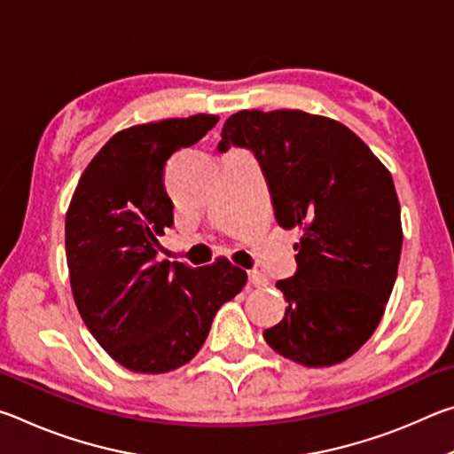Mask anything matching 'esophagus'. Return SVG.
I'll use <instances>...</instances> for the list:
<instances>
[{
	"instance_id": "1",
	"label": "esophagus",
	"mask_w": 454,
	"mask_h": 454,
	"mask_svg": "<svg viewBox=\"0 0 454 454\" xmlns=\"http://www.w3.org/2000/svg\"><path fill=\"white\" fill-rule=\"evenodd\" d=\"M248 280H250L252 286H256V288H266L268 286V278H266L262 272H258V270H250L248 272Z\"/></svg>"
}]
</instances>
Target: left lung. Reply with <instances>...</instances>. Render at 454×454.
<instances>
[{
	"instance_id": "left-lung-1",
	"label": "left lung",
	"mask_w": 454,
	"mask_h": 454,
	"mask_svg": "<svg viewBox=\"0 0 454 454\" xmlns=\"http://www.w3.org/2000/svg\"><path fill=\"white\" fill-rule=\"evenodd\" d=\"M254 153L274 214L298 228L296 272L276 282L288 309L264 338L304 366H330L372 336L403 250L393 176L347 126L301 110H242L222 128L218 152Z\"/></svg>"
}]
</instances>
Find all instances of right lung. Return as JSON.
I'll list each match as a JSON object with an SVG mask.
<instances>
[{
    "mask_svg": "<svg viewBox=\"0 0 454 454\" xmlns=\"http://www.w3.org/2000/svg\"><path fill=\"white\" fill-rule=\"evenodd\" d=\"M216 124L196 114L118 132L83 170L66 214L75 306L99 347L134 372H170L194 358L248 278L226 258L202 268L156 260L158 236L174 224L164 166Z\"/></svg>",
    "mask_w": 454,
    "mask_h": 454,
    "instance_id": "1",
    "label": "right lung"
}]
</instances>
